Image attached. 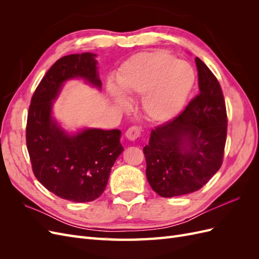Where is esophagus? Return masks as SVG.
Instances as JSON below:
<instances>
[{
  "instance_id": "esophagus-1",
  "label": "esophagus",
  "mask_w": 259,
  "mask_h": 259,
  "mask_svg": "<svg viewBox=\"0 0 259 259\" xmlns=\"http://www.w3.org/2000/svg\"><path fill=\"white\" fill-rule=\"evenodd\" d=\"M140 136V128L137 126L130 127L126 133H125V137H126L131 142H135V140Z\"/></svg>"
}]
</instances>
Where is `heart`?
Returning <instances> with one entry per match:
<instances>
[{"instance_id": "1", "label": "heart", "mask_w": 259, "mask_h": 259, "mask_svg": "<svg viewBox=\"0 0 259 259\" xmlns=\"http://www.w3.org/2000/svg\"><path fill=\"white\" fill-rule=\"evenodd\" d=\"M194 71L185 61L164 52L133 55L116 74L117 88L108 84V94L116 108L127 110L131 100L142 97L145 115L155 123L168 122L182 111L194 84Z\"/></svg>"}]
</instances>
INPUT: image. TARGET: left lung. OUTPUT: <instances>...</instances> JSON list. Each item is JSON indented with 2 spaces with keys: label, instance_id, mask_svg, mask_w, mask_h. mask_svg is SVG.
Listing matches in <instances>:
<instances>
[{
  "label": "left lung",
  "instance_id": "left-lung-1",
  "mask_svg": "<svg viewBox=\"0 0 259 259\" xmlns=\"http://www.w3.org/2000/svg\"><path fill=\"white\" fill-rule=\"evenodd\" d=\"M200 94L173 121L151 131L144 148L146 175L163 198L199 190L221 168L227 136L224 95L215 75L195 58Z\"/></svg>",
  "mask_w": 259,
  "mask_h": 259
}]
</instances>
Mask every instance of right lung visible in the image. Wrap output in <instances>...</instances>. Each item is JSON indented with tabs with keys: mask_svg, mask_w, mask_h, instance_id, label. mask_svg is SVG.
<instances>
[{
	"mask_svg": "<svg viewBox=\"0 0 259 259\" xmlns=\"http://www.w3.org/2000/svg\"><path fill=\"white\" fill-rule=\"evenodd\" d=\"M96 57L94 53L72 54L55 62L33 94L27 122V148L35 177L57 197L80 203L100 197L124 150L120 130L69 132L54 116V104L68 81L82 80L101 90Z\"/></svg>",
	"mask_w": 259,
	"mask_h": 259,
	"instance_id": "add662e5",
	"label": "right lung"
}]
</instances>
